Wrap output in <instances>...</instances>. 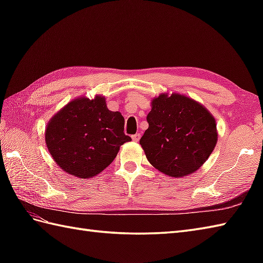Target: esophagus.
Segmentation results:
<instances>
[{
    "instance_id": "esophagus-1",
    "label": "esophagus",
    "mask_w": 263,
    "mask_h": 263,
    "mask_svg": "<svg viewBox=\"0 0 263 263\" xmlns=\"http://www.w3.org/2000/svg\"><path fill=\"white\" fill-rule=\"evenodd\" d=\"M140 137H141V135H140V133H136V135H133V136H132V139H133V141H136V142H138L139 140H140Z\"/></svg>"
}]
</instances>
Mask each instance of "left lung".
Instances as JSON below:
<instances>
[{
  "label": "left lung",
  "mask_w": 263,
  "mask_h": 263,
  "mask_svg": "<svg viewBox=\"0 0 263 263\" xmlns=\"http://www.w3.org/2000/svg\"><path fill=\"white\" fill-rule=\"evenodd\" d=\"M147 122L141 147L150 164L172 177L198 171L217 143L214 117L202 105L181 95L155 98Z\"/></svg>",
  "instance_id": "obj_1"
}]
</instances>
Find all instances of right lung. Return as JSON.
I'll list each match as a JSON object with an SVG mask.
<instances>
[{
    "label": "right lung",
    "instance_id": "add662e5",
    "mask_svg": "<svg viewBox=\"0 0 263 263\" xmlns=\"http://www.w3.org/2000/svg\"><path fill=\"white\" fill-rule=\"evenodd\" d=\"M45 140L53 159L69 174L89 178L99 174L131 138L124 117L111 111L105 98L72 100L49 121Z\"/></svg>",
    "mask_w": 263,
    "mask_h": 263
}]
</instances>
